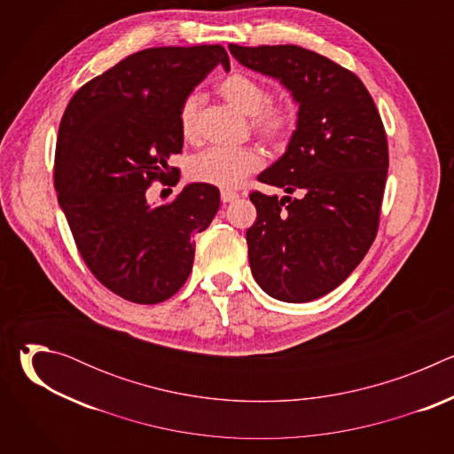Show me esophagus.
I'll return each instance as SVG.
<instances>
[{"mask_svg": "<svg viewBox=\"0 0 454 454\" xmlns=\"http://www.w3.org/2000/svg\"><path fill=\"white\" fill-rule=\"evenodd\" d=\"M235 200H239V193L237 192H233V190H223L221 192V201L223 203H231Z\"/></svg>", "mask_w": 454, "mask_h": 454, "instance_id": "esophagus-1", "label": "esophagus"}]
</instances>
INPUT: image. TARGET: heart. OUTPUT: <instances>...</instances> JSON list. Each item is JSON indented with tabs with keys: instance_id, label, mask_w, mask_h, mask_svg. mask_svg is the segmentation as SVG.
Segmentation results:
<instances>
[{
	"instance_id": "obj_1",
	"label": "heart",
	"mask_w": 454,
	"mask_h": 454,
	"mask_svg": "<svg viewBox=\"0 0 454 454\" xmlns=\"http://www.w3.org/2000/svg\"><path fill=\"white\" fill-rule=\"evenodd\" d=\"M217 91L228 104L240 113L249 114L251 127L262 138L270 142H284L293 133L298 116L294 104L289 100L268 102L270 93L256 79L246 74H231L217 84ZM200 107L201 97L198 93L188 95L179 107V131L186 140L196 137ZM261 165L262 158L254 149L210 147L192 158L188 177L219 188H235L251 172L261 168Z\"/></svg>"
}]
</instances>
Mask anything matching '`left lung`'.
Instances as JSON below:
<instances>
[{
  "label": "left lung",
  "instance_id": "8db88e82",
  "mask_svg": "<svg viewBox=\"0 0 454 454\" xmlns=\"http://www.w3.org/2000/svg\"><path fill=\"white\" fill-rule=\"evenodd\" d=\"M228 48L298 104L286 153L258 176L296 198L249 196L253 278L280 301L316 300L348 278L377 235L387 174L384 125L364 84L327 57L294 44Z\"/></svg>",
  "mask_w": 454,
  "mask_h": 454
}]
</instances>
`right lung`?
Masks as SVG:
<instances>
[{"instance_id":"1","label":"right lung","mask_w":454,"mask_h":454,"mask_svg":"<svg viewBox=\"0 0 454 454\" xmlns=\"http://www.w3.org/2000/svg\"><path fill=\"white\" fill-rule=\"evenodd\" d=\"M219 64L230 70L221 44L147 48L84 84L62 114L59 205L90 271L129 301L160 303L181 289L193 239L219 210V188L207 183L165 205L147 201L153 181L177 183L167 161L183 149L179 107Z\"/></svg>"}]
</instances>
